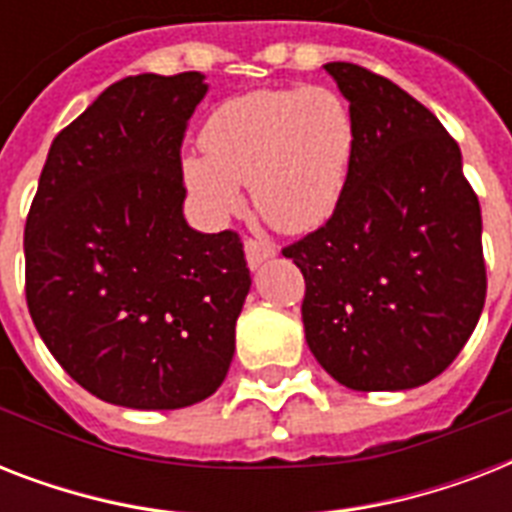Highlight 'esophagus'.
<instances>
[{"instance_id": "esophagus-1", "label": "esophagus", "mask_w": 512, "mask_h": 512, "mask_svg": "<svg viewBox=\"0 0 512 512\" xmlns=\"http://www.w3.org/2000/svg\"><path fill=\"white\" fill-rule=\"evenodd\" d=\"M244 252H247L249 268H257V265H263L268 257L276 255V247L263 239H247L244 241Z\"/></svg>"}]
</instances>
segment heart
<instances>
[{
    "mask_svg": "<svg viewBox=\"0 0 512 512\" xmlns=\"http://www.w3.org/2000/svg\"><path fill=\"white\" fill-rule=\"evenodd\" d=\"M353 146V114L335 90H255L209 114L201 130L204 156L185 159V183L212 217L236 212L239 185L249 183L263 220L303 233L340 204Z\"/></svg>",
    "mask_w": 512,
    "mask_h": 512,
    "instance_id": "obj_1",
    "label": "heart"
}]
</instances>
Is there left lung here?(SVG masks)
Wrapping results in <instances>:
<instances>
[{"mask_svg": "<svg viewBox=\"0 0 512 512\" xmlns=\"http://www.w3.org/2000/svg\"><path fill=\"white\" fill-rule=\"evenodd\" d=\"M356 146L327 223L284 247L303 271L308 348L340 385L409 390L452 364L486 300L481 207L457 140L398 84L327 63Z\"/></svg>", "mask_w": 512, "mask_h": 512, "instance_id": "1", "label": "left lung"}]
</instances>
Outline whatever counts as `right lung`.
<instances>
[{
	"instance_id": "right-lung-1",
	"label": "right lung",
	"mask_w": 512,
	"mask_h": 512,
	"mask_svg": "<svg viewBox=\"0 0 512 512\" xmlns=\"http://www.w3.org/2000/svg\"><path fill=\"white\" fill-rule=\"evenodd\" d=\"M204 92L199 71L106 87L52 140L28 209V313L58 364L108 404H199L236 350L244 244L183 217L180 148Z\"/></svg>"
}]
</instances>
